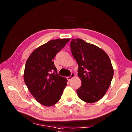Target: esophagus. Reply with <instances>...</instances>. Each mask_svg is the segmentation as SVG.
<instances>
[{
    "label": "esophagus",
    "mask_w": 132,
    "mask_h": 132,
    "mask_svg": "<svg viewBox=\"0 0 132 132\" xmlns=\"http://www.w3.org/2000/svg\"><path fill=\"white\" fill-rule=\"evenodd\" d=\"M75 76H76V75L74 73H71V75H70V76H69V77H67L66 78H67V79H68V81H70V80L73 79V77H75Z\"/></svg>",
    "instance_id": "esophagus-1"
}]
</instances>
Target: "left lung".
Returning a JSON list of instances; mask_svg holds the SVG:
<instances>
[{
	"label": "left lung",
	"instance_id": "left-lung-1",
	"mask_svg": "<svg viewBox=\"0 0 132 132\" xmlns=\"http://www.w3.org/2000/svg\"><path fill=\"white\" fill-rule=\"evenodd\" d=\"M70 48L81 81L77 90L78 97L87 103L99 101L106 94L113 76L108 55L101 48L79 38L71 39Z\"/></svg>",
	"mask_w": 132,
	"mask_h": 132
}]
</instances>
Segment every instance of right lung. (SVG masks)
<instances>
[{
	"label": "right lung",
	"mask_w": 132,
	"mask_h": 132,
	"mask_svg": "<svg viewBox=\"0 0 132 132\" xmlns=\"http://www.w3.org/2000/svg\"><path fill=\"white\" fill-rule=\"evenodd\" d=\"M69 41L70 38L51 40L35 49L27 60L24 82L35 99L45 106L59 101L67 85L68 80L57 74L53 59Z\"/></svg>",
	"instance_id": "right-lung-1"
}]
</instances>
